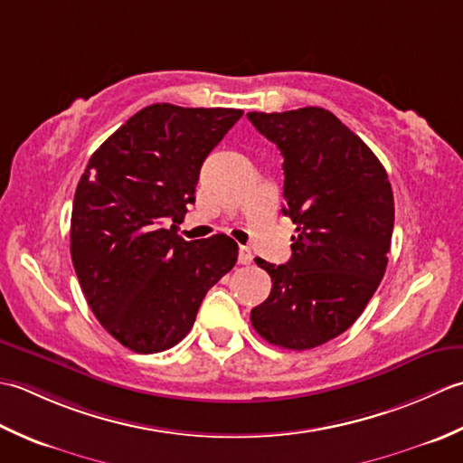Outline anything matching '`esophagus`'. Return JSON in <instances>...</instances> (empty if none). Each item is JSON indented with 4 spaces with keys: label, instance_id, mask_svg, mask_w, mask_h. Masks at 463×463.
Masks as SVG:
<instances>
[{
    "label": "esophagus",
    "instance_id": "obj_1",
    "mask_svg": "<svg viewBox=\"0 0 463 463\" xmlns=\"http://www.w3.org/2000/svg\"><path fill=\"white\" fill-rule=\"evenodd\" d=\"M240 263L241 266H248V263H251V260H253V256H251V251H250V248H245V245H241L240 248Z\"/></svg>",
    "mask_w": 463,
    "mask_h": 463
}]
</instances>
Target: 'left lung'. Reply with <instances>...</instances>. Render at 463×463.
<instances>
[{
    "mask_svg": "<svg viewBox=\"0 0 463 463\" xmlns=\"http://www.w3.org/2000/svg\"><path fill=\"white\" fill-rule=\"evenodd\" d=\"M284 156V212L296 223L284 266L256 260L271 278L251 326L286 350H311L362 316L388 266L393 194L380 159L324 108L248 113Z\"/></svg>",
    "mask_w": 463,
    "mask_h": 463,
    "instance_id": "left-lung-1",
    "label": "left lung"
}]
</instances>
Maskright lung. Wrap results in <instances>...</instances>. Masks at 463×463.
<instances>
[{
  "label": "right lung",
  "instance_id": "1",
  "mask_svg": "<svg viewBox=\"0 0 463 463\" xmlns=\"http://www.w3.org/2000/svg\"><path fill=\"white\" fill-rule=\"evenodd\" d=\"M243 116L230 108L154 103L103 141L71 210V260L98 322L137 354L169 350L190 334L207 289L238 261L223 233L177 235L200 169Z\"/></svg>",
  "mask_w": 463,
  "mask_h": 463
}]
</instances>
